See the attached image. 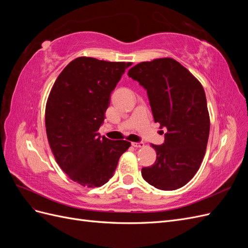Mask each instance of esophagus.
Here are the masks:
<instances>
[{"label": "esophagus", "instance_id": "esophagus-1", "mask_svg": "<svg viewBox=\"0 0 248 248\" xmlns=\"http://www.w3.org/2000/svg\"><path fill=\"white\" fill-rule=\"evenodd\" d=\"M131 145L134 148H141V147H144V142H142V141H138V142L133 141V142H131Z\"/></svg>", "mask_w": 248, "mask_h": 248}]
</instances>
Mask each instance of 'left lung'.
I'll list each match as a JSON object with an SVG mask.
<instances>
[{
	"label": "left lung",
	"mask_w": 248,
	"mask_h": 248,
	"mask_svg": "<svg viewBox=\"0 0 248 248\" xmlns=\"http://www.w3.org/2000/svg\"><path fill=\"white\" fill-rule=\"evenodd\" d=\"M128 76L144 87L154 121L168 130L162 145H152L156 160L141 169V176L155 188H181L197 174L206 152L210 118L204 88L170 58L141 62Z\"/></svg>",
	"instance_id": "left-lung-1"
}]
</instances>
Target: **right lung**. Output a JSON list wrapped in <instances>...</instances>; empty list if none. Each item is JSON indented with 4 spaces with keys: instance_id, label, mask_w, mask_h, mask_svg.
Here are the masks:
<instances>
[{
    "instance_id": "add662e5",
    "label": "right lung",
    "mask_w": 248,
    "mask_h": 248,
    "mask_svg": "<svg viewBox=\"0 0 248 248\" xmlns=\"http://www.w3.org/2000/svg\"><path fill=\"white\" fill-rule=\"evenodd\" d=\"M132 63L79 57L67 65L51 88L46 127L55 158L82 186L99 187L114 175L119 158L130 147L98 132L110 94Z\"/></svg>"
}]
</instances>
